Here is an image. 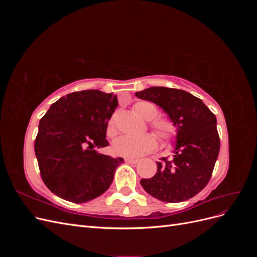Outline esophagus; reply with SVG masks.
Masks as SVG:
<instances>
[{
  "label": "esophagus",
  "instance_id": "1",
  "mask_svg": "<svg viewBox=\"0 0 257 257\" xmlns=\"http://www.w3.org/2000/svg\"><path fill=\"white\" fill-rule=\"evenodd\" d=\"M124 161H125L126 163H133V164H136V163L139 162L138 159H133V158H126V159H124Z\"/></svg>",
  "mask_w": 257,
  "mask_h": 257
}]
</instances>
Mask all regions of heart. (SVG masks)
<instances>
[{
	"mask_svg": "<svg viewBox=\"0 0 257 257\" xmlns=\"http://www.w3.org/2000/svg\"><path fill=\"white\" fill-rule=\"evenodd\" d=\"M134 111L145 120H149V126L162 141L169 142L176 136L177 127L173 120L165 115H158L157 106L150 102H137L133 106ZM106 134L113 137L116 134L114 125V116L108 122ZM158 141L153 134H145L139 137L121 136L112 144V151L115 155L124 158L142 157L157 149Z\"/></svg>",
	"mask_w": 257,
	"mask_h": 257,
	"instance_id": "1",
	"label": "heart"
}]
</instances>
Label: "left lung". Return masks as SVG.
Instances as JSON below:
<instances>
[{
    "label": "left lung",
    "mask_w": 257,
    "mask_h": 257,
    "mask_svg": "<svg viewBox=\"0 0 257 257\" xmlns=\"http://www.w3.org/2000/svg\"><path fill=\"white\" fill-rule=\"evenodd\" d=\"M135 95L163 108L177 127L174 159H161L157 174L141 180L143 188L166 203L195 196L208 184L220 151L214 113L200 98L183 90L152 87Z\"/></svg>",
    "instance_id": "8db88e82"
}]
</instances>
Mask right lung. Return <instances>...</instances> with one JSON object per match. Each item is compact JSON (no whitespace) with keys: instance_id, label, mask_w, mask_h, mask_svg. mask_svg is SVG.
Wrapping results in <instances>:
<instances>
[{"instance_id":"add662e5","label":"right lung","mask_w":257,"mask_h":257,"mask_svg":"<svg viewBox=\"0 0 257 257\" xmlns=\"http://www.w3.org/2000/svg\"><path fill=\"white\" fill-rule=\"evenodd\" d=\"M118 99L112 93L83 90L53 103L40 121L34 150L41 177L57 196L84 203L109 188L122 158L99 154Z\"/></svg>"}]
</instances>
